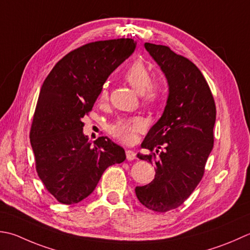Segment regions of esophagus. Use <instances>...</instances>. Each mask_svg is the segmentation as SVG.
<instances>
[{"label":"esophagus","instance_id":"34e87169","mask_svg":"<svg viewBox=\"0 0 250 250\" xmlns=\"http://www.w3.org/2000/svg\"><path fill=\"white\" fill-rule=\"evenodd\" d=\"M125 156H126V159L128 160H134L135 158H136V154L134 153L133 150H131V149H128L125 151Z\"/></svg>","mask_w":250,"mask_h":250}]
</instances>
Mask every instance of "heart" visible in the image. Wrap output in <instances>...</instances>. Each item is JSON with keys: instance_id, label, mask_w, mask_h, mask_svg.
I'll use <instances>...</instances> for the list:
<instances>
[{"instance_id": "1", "label": "heart", "mask_w": 250, "mask_h": 250, "mask_svg": "<svg viewBox=\"0 0 250 250\" xmlns=\"http://www.w3.org/2000/svg\"><path fill=\"white\" fill-rule=\"evenodd\" d=\"M125 79L133 89L140 93L143 100L150 105L158 104L165 95L166 87L163 79L154 78L151 79L148 67L142 61H135L126 68L125 71ZM108 97L107 84L102 86L100 93V101L104 102ZM144 122L138 117L120 118L114 125L109 126V133L122 143H133L136 136L144 130Z\"/></svg>"}]
</instances>
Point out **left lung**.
Segmentation results:
<instances>
[{"label": "left lung", "instance_id": "obj_1", "mask_svg": "<svg viewBox=\"0 0 250 250\" xmlns=\"http://www.w3.org/2000/svg\"><path fill=\"white\" fill-rule=\"evenodd\" d=\"M144 46L167 78L169 95L163 116L141 145L150 154H138L156 165L155 179L136 187L135 194L146 208L167 212L181 206L203 178L213 147L216 104L206 79L192 62L168 46Z\"/></svg>", "mask_w": 250, "mask_h": 250}]
</instances>
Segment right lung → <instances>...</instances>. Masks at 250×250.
<instances>
[{"label":"right lung","mask_w":250,"mask_h":250,"mask_svg":"<svg viewBox=\"0 0 250 250\" xmlns=\"http://www.w3.org/2000/svg\"><path fill=\"white\" fill-rule=\"evenodd\" d=\"M132 39L96 41L68 53L44 80L30 130L39 178L53 197L78 204L95 189L104 171L125 159L106 136L89 142L82 118L92 110L110 73L135 50Z\"/></svg>","instance_id":"1"}]
</instances>
